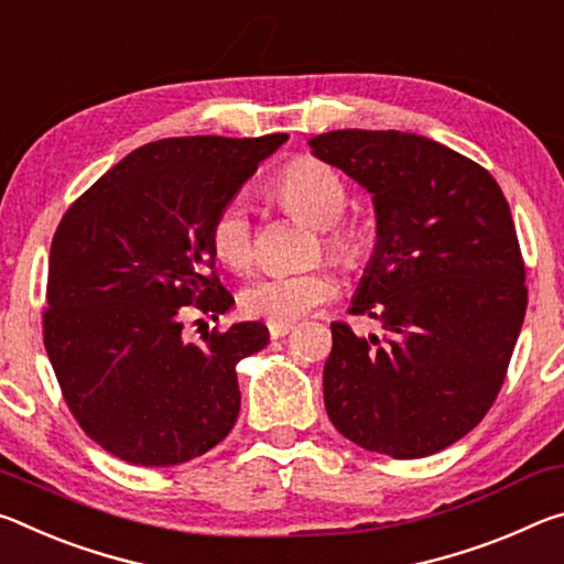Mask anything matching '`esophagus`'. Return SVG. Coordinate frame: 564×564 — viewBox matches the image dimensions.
<instances>
[{
  "instance_id": "1",
  "label": "esophagus",
  "mask_w": 564,
  "mask_h": 564,
  "mask_svg": "<svg viewBox=\"0 0 564 564\" xmlns=\"http://www.w3.org/2000/svg\"><path fill=\"white\" fill-rule=\"evenodd\" d=\"M267 329H270L272 339H280L292 332V322H267Z\"/></svg>"
}]
</instances>
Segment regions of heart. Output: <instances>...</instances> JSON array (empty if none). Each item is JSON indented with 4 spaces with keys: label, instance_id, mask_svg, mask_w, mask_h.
<instances>
[{
    "label": "heart",
    "instance_id": "obj_1",
    "mask_svg": "<svg viewBox=\"0 0 564 564\" xmlns=\"http://www.w3.org/2000/svg\"><path fill=\"white\" fill-rule=\"evenodd\" d=\"M284 207L319 227L325 249L339 262L352 264L365 252V232L355 225L337 221L345 212L347 195L337 172L317 160H300L276 184ZM209 245L221 264L245 270L254 260V227L242 197L227 199L209 225ZM337 294V276L327 264L300 272H264L242 294L247 315L267 322H292L307 315Z\"/></svg>",
    "mask_w": 564,
    "mask_h": 564
}]
</instances>
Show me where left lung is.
<instances>
[{
    "mask_svg": "<svg viewBox=\"0 0 564 564\" xmlns=\"http://www.w3.org/2000/svg\"><path fill=\"white\" fill-rule=\"evenodd\" d=\"M310 147L362 184L377 217L349 312L384 332L332 322L329 420L369 452L435 455L492 408L520 337L528 288L510 205L490 172L427 137L337 129Z\"/></svg>",
    "mask_w": 564,
    "mask_h": 564,
    "instance_id": "1",
    "label": "left lung"
}]
</instances>
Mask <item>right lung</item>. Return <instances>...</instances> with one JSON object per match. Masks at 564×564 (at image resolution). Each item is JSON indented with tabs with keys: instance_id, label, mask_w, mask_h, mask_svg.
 Listing matches in <instances>:
<instances>
[{
	"instance_id": "right-lung-1",
	"label": "right lung",
	"mask_w": 564,
	"mask_h": 564,
	"mask_svg": "<svg viewBox=\"0 0 564 564\" xmlns=\"http://www.w3.org/2000/svg\"><path fill=\"white\" fill-rule=\"evenodd\" d=\"M288 134L170 137L129 152L52 239L44 347L79 427L124 463L205 455L239 414L237 362L270 343L262 322L184 337V310L232 307L209 245L217 209ZM199 322V319H197Z\"/></svg>"
}]
</instances>
